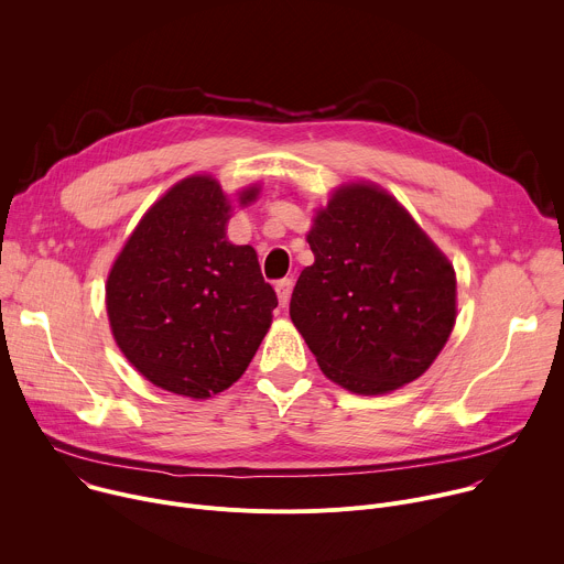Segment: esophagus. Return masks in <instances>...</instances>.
<instances>
[{"label": "esophagus", "instance_id": "1", "mask_svg": "<svg viewBox=\"0 0 564 564\" xmlns=\"http://www.w3.org/2000/svg\"><path fill=\"white\" fill-rule=\"evenodd\" d=\"M274 290H276V294H279L281 307H285V305L290 303V294H292V279H281V281H276Z\"/></svg>", "mask_w": 564, "mask_h": 564}]
</instances>
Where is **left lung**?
<instances>
[{
    "mask_svg": "<svg viewBox=\"0 0 564 564\" xmlns=\"http://www.w3.org/2000/svg\"><path fill=\"white\" fill-rule=\"evenodd\" d=\"M290 316L328 379L383 394L422 377L455 326V270L388 192L339 187L307 234Z\"/></svg>",
    "mask_w": 564,
    "mask_h": 564,
    "instance_id": "left-lung-1",
    "label": "left lung"
}]
</instances>
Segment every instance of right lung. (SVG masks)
<instances>
[{"label":"right lung","instance_id":"obj_1","mask_svg":"<svg viewBox=\"0 0 564 564\" xmlns=\"http://www.w3.org/2000/svg\"><path fill=\"white\" fill-rule=\"evenodd\" d=\"M257 187L238 196L248 205ZM231 205L212 176H189L151 205L107 279L118 348L153 386L207 399L257 355L276 307L254 248L225 236Z\"/></svg>","mask_w":564,"mask_h":564}]
</instances>
